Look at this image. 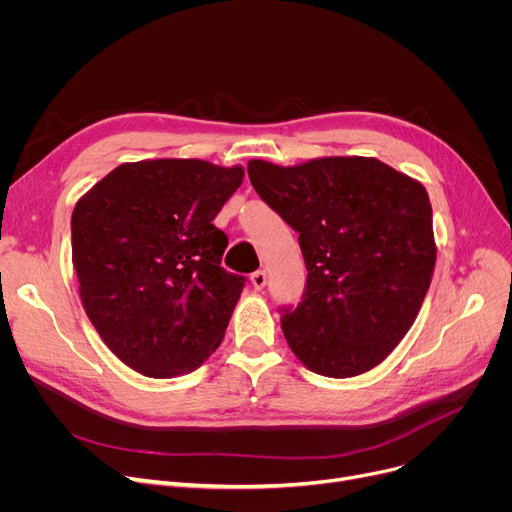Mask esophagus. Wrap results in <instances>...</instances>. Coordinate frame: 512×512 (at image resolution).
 Returning a JSON list of instances; mask_svg holds the SVG:
<instances>
[{
  "mask_svg": "<svg viewBox=\"0 0 512 512\" xmlns=\"http://www.w3.org/2000/svg\"><path fill=\"white\" fill-rule=\"evenodd\" d=\"M251 282H253V288H255V290H263L265 284H267V274H265L263 270H259V272H255V274L251 276Z\"/></svg>",
  "mask_w": 512,
  "mask_h": 512,
  "instance_id": "1",
  "label": "esophagus"
}]
</instances>
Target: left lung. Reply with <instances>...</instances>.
Returning <instances> with one entry per match:
<instances>
[{
    "instance_id": "8db88e82",
    "label": "left lung",
    "mask_w": 512,
    "mask_h": 512,
    "mask_svg": "<svg viewBox=\"0 0 512 512\" xmlns=\"http://www.w3.org/2000/svg\"><path fill=\"white\" fill-rule=\"evenodd\" d=\"M257 195L299 232L303 301L282 309L301 363L326 378L380 365L405 338L436 265L432 205L421 182L375 157H321L282 168L251 159Z\"/></svg>"
}]
</instances>
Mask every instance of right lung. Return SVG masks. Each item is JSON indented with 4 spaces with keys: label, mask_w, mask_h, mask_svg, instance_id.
Masks as SVG:
<instances>
[{
    "label": "right lung",
    "mask_w": 512,
    "mask_h": 512,
    "mask_svg": "<svg viewBox=\"0 0 512 512\" xmlns=\"http://www.w3.org/2000/svg\"><path fill=\"white\" fill-rule=\"evenodd\" d=\"M240 166L203 159L122 164L72 211V263L91 324L147 378L197 369L220 346L245 278L226 272L228 236L211 222Z\"/></svg>",
    "instance_id": "add662e5"
}]
</instances>
